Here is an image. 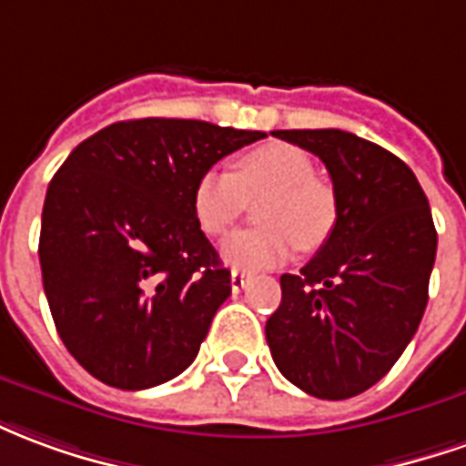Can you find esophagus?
<instances>
[{
    "instance_id": "34e87169",
    "label": "esophagus",
    "mask_w": 466,
    "mask_h": 466,
    "mask_svg": "<svg viewBox=\"0 0 466 466\" xmlns=\"http://www.w3.org/2000/svg\"><path fill=\"white\" fill-rule=\"evenodd\" d=\"M250 280L248 273H243V270H233L230 273V289L233 291H240V289H246V283Z\"/></svg>"
}]
</instances>
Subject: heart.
Listing matches in <instances>:
<instances>
[{
	"instance_id": "heart-1",
	"label": "heart",
	"mask_w": 466,
	"mask_h": 466,
	"mask_svg": "<svg viewBox=\"0 0 466 466\" xmlns=\"http://www.w3.org/2000/svg\"><path fill=\"white\" fill-rule=\"evenodd\" d=\"M311 155L289 143H268L243 153L233 173L210 167L193 187V213L208 236H223L246 213L248 200L258 206L263 226L238 230L220 246L230 268L263 270L280 266L293 250L321 248L339 218L336 193L313 177Z\"/></svg>"
}]
</instances>
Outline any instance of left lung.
<instances>
[{
    "label": "left lung",
    "mask_w": 466,
    "mask_h": 466,
    "mask_svg": "<svg viewBox=\"0 0 466 466\" xmlns=\"http://www.w3.org/2000/svg\"><path fill=\"white\" fill-rule=\"evenodd\" d=\"M321 157L339 218L301 273L280 276L266 321L279 371L306 394L351 399L397 364L429 301L437 230L417 175L344 130H273Z\"/></svg>",
    "instance_id": "8db88e82"
}]
</instances>
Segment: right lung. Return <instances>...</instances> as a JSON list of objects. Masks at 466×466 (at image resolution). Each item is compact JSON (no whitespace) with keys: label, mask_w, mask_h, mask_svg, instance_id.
I'll return each mask as SVG.
<instances>
[{"label":"right lung","mask_w":466,"mask_h":466,"mask_svg":"<svg viewBox=\"0 0 466 466\" xmlns=\"http://www.w3.org/2000/svg\"><path fill=\"white\" fill-rule=\"evenodd\" d=\"M258 130L145 117L102 127L47 187L39 266L59 339L102 384L137 391L193 364L230 270L200 230V175Z\"/></svg>","instance_id":"add662e5"}]
</instances>
